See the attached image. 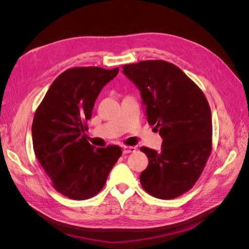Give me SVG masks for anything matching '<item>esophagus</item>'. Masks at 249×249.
Instances as JSON below:
<instances>
[{"label":"esophagus","instance_id":"obj_1","mask_svg":"<svg viewBox=\"0 0 249 249\" xmlns=\"http://www.w3.org/2000/svg\"><path fill=\"white\" fill-rule=\"evenodd\" d=\"M134 152H136V147L127 146V145L123 146V153L124 154H129V153H134Z\"/></svg>","mask_w":249,"mask_h":249}]
</instances>
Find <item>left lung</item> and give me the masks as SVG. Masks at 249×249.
<instances>
[{
	"label": "left lung",
	"instance_id": "obj_1",
	"mask_svg": "<svg viewBox=\"0 0 249 249\" xmlns=\"http://www.w3.org/2000/svg\"><path fill=\"white\" fill-rule=\"evenodd\" d=\"M123 70L139 89L148 124L163 138L160 152L140 148L148 158L141 186L157 198H176L197 182L212 152L209 103L200 88L172 63L145 60Z\"/></svg>",
	"mask_w": 249,
	"mask_h": 249
}]
</instances>
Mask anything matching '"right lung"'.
I'll use <instances>...</instances> for the list:
<instances>
[{"label": "right lung", "instance_id": "obj_1", "mask_svg": "<svg viewBox=\"0 0 249 249\" xmlns=\"http://www.w3.org/2000/svg\"><path fill=\"white\" fill-rule=\"evenodd\" d=\"M118 71L96 66L67 70L53 82L35 112V156L53 187L69 198L84 200L99 193L123 154L117 145L95 149L85 137L95 100Z\"/></svg>", "mask_w": 249, "mask_h": 249}]
</instances>
